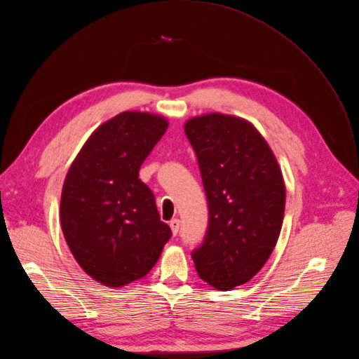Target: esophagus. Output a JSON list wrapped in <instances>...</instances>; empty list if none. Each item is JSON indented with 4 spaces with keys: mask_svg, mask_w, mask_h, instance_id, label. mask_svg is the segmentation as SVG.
<instances>
[{
    "mask_svg": "<svg viewBox=\"0 0 359 359\" xmlns=\"http://www.w3.org/2000/svg\"><path fill=\"white\" fill-rule=\"evenodd\" d=\"M170 226H171V230H172V235L177 236L178 230H180V220H178V219H172V220L170 222Z\"/></svg>",
    "mask_w": 359,
    "mask_h": 359,
    "instance_id": "1",
    "label": "esophagus"
}]
</instances>
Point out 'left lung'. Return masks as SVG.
I'll return each instance as SVG.
<instances>
[{
  "label": "left lung",
  "instance_id": "1",
  "mask_svg": "<svg viewBox=\"0 0 359 359\" xmlns=\"http://www.w3.org/2000/svg\"><path fill=\"white\" fill-rule=\"evenodd\" d=\"M208 203V227L193 250L198 277L231 290L255 277L277 245L285 208L278 162L249 121L220 113L185 123Z\"/></svg>",
  "mask_w": 359,
  "mask_h": 359
}]
</instances>
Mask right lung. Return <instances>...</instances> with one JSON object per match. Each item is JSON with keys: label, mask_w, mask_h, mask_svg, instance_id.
I'll return each instance as SVG.
<instances>
[{"label": "right lung", "mask_w": 359, "mask_h": 359, "mask_svg": "<svg viewBox=\"0 0 359 359\" xmlns=\"http://www.w3.org/2000/svg\"><path fill=\"white\" fill-rule=\"evenodd\" d=\"M168 128L163 117L124 111L91 135L62 188L63 236L91 278L121 287L143 278L172 231L139 180L143 161Z\"/></svg>", "instance_id": "add662e5"}]
</instances>
